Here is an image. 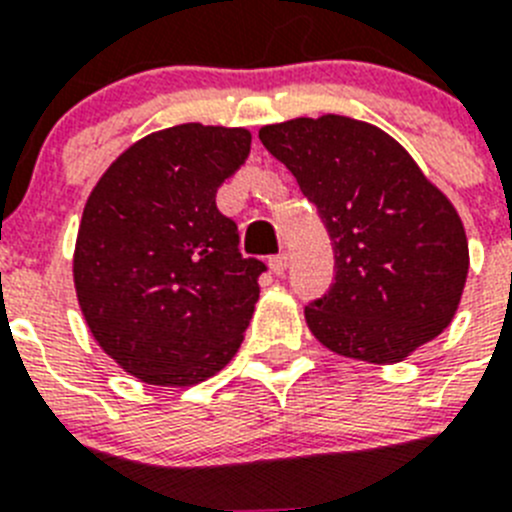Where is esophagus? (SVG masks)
<instances>
[{
  "mask_svg": "<svg viewBox=\"0 0 512 512\" xmlns=\"http://www.w3.org/2000/svg\"><path fill=\"white\" fill-rule=\"evenodd\" d=\"M287 266H289L287 253H277V256H271V259H269V269L274 271L277 277H282L284 271H287Z\"/></svg>",
  "mask_w": 512,
  "mask_h": 512,
  "instance_id": "34e87169",
  "label": "esophagus"
}]
</instances>
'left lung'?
<instances>
[{"instance_id":"left-lung-1","label":"left lung","mask_w":512,"mask_h":512,"mask_svg":"<svg viewBox=\"0 0 512 512\" xmlns=\"http://www.w3.org/2000/svg\"><path fill=\"white\" fill-rule=\"evenodd\" d=\"M259 138L318 207L336 251V282L305 307L312 336L366 364H397L433 341L469 274L449 197L392 135L354 117H295Z\"/></svg>"}]
</instances>
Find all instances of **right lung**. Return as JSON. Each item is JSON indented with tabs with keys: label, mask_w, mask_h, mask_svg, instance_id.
<instances>
[{
	"label": "right lung",
	"mask_w": 512,
	"mask_h": 512,
	"mask_svg": "<svg viewBox=\"0 0 512 512\" xmlns=\"http://www.w3.org/2000/svg\"><path fill=\"white\" fill-rule=\"evenodd\" d=\"M251 151L246 128L174 125L122 151L89 194L74 287L104 354L140 382L192 387L241 348L259 259H243L217 187Z\"/></svg>",
	"instance_id": "obj_1"
}]
</instances>
